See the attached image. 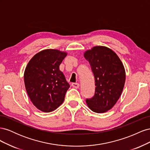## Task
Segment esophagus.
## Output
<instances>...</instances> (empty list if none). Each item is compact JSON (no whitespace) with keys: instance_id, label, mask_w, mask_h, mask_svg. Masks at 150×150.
Instances as JSON below:
<instances>
[{"instance_id":"esophagus-1","label":"esophagus","mask_w":150,"mask_h":150,"mask_svg":"<svg viewBox=\"0 0 150 150\" xmlns=\"http://www.w3.org/2000/svg\"><path fill=\"white\" fill-rule=\"evenodd\" d=\"M71 86H72V87H73L74 88L77 89V88H79V83H73L71 84Z\"/></svg>"}]
</instances>
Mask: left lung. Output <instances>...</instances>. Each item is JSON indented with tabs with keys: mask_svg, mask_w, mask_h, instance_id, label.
<instances>
[{
	"mask_svg": "<svg viewBox=\"0 0 150 150\" xmlns=\"http://www.w3.org/2000/svg\"><path fill=\"white\" fill-rule=\"evenodd\" d=\"M84 56L91 65L95 79V94L86 99L91 110L106 112L115 105L123 90L126 72L117 54L106 46H94L86 51Z\"/></svg>",
	"mask_w": 150,
	"mask_h": 150,
	"instance_id": "1",
	"label": "left lung"
}]
</instances>
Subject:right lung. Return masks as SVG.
Masks as SVG:
<instances>
[{
    "label": "right lung",
    "mask_w": 150,
    "mask_h": 150,
    "mask_svg": "<svg viewBox=\"0 0 150 150\" xmlns=\"http://www.w3.org/2000/svg\"><path fill=\"white\" fill-rule=\"evenodd\" d=\"M67 53L47 49L31 58L24 74L27 93L34 105L45 112L53 111L64 102L69 88L59 66Z\"/></svg>",
    "instance_id": "1"
}]
</instances>
